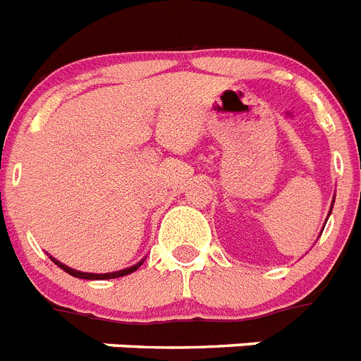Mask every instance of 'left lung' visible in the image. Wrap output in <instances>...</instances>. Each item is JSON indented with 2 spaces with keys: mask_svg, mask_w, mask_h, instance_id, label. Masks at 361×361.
Masks as SVG:
<instances>
[{
  "mask_svg": "<svg viewBox=\"0 0 361 361\" xmlns=\"http://www.w3.org/2000/svg\"><path fill=\"white\" fill-rule=\"evenodd\" d=\"M332 202H334V201H332ZM329 215H331V214H329Z\"/></svg>",
  "mask_w": 361,
  "mask_h": 361,
  "instance_id": "left-lung-1",
  "label": "left lung"
}]
</instances>
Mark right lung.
Returning <instances> with one entry per match:
<instances>
[{
    "label": "right lung",
    "mask_w": 361,
    "mask_h": 361,
    "mask_svg": "<svg viewBox=\"0 0 361 361\" xmlns=\"http://www.w3.org/2000/svg\"><path fill=\"white\" fill-rule=\"evenodd\" d=\"M51 261L54 264H58L61 270H66L69 276H75V277H80V279H115V277H122V276H128V274L135 272V270L140 267V264L144 263V259L140 261V263L133 264V267H129V269H124V270H118V272H107V274H89V272H80V270H75V269H69L67 264L60 263L58 259H54V257H51Z\"/></svg>",
    "instance_id": "add662e5"
}]
</instances>
